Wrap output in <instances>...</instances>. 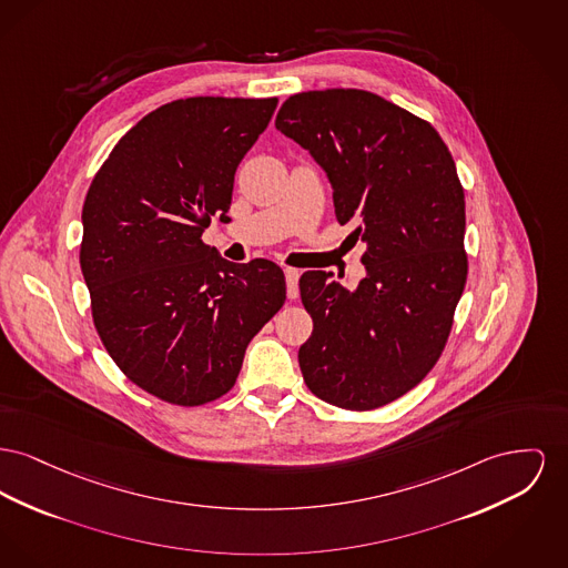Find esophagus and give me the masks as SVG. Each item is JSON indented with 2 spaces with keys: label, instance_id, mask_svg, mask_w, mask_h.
<instances>
[{
  "label": "esophagus",
  "instance_id": "1",
  "mask_svg": "<svg viewBox=\"0 0 568 568\" xmlns=\"http://www.w3.org/2000/svg\"><path fill=\"white\" fill-rule=\"evenodd\" d=\"M298 276L301 272L296 267H285V281H287V296L294 301L298 298Z\"/></svg>",
  "mask_w": 568,
  "mask_h": 568
}]
</instances>
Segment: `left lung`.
<instances>
[{"label":"left lung","instance_id":"8db88e82","mask_svg":"<svg viewBox=\"0 0 568 568\" xmlns=\"http://www.w3.org/2000/svg\"><path fill=\"white\" fill-rule=\"evenodd\" d=\"M274 126L326 171L336 221L367 244L356 290L324 270L301 276L313 317L302 377L336 407H382L434 368L466 287L455 161L429 122L365 90L294 94Z\"/></svg>","mask_w":568,"mask_h":568}]
</instances>
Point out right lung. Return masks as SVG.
I'll return each mask as SVG.
<instances>
[{
    "label": "right lung",
    "mask_w": 568,
    "mask_h": 568,
    "mask_svg": "<svg viewBox=\"0 0 568 568\" xmlns=\"http://www.w3.org/2000/svg\"><path fill=\"white\" fill-rule=\"evenodd\" d=\"M276 102H168L115 143L85 195L79 262L102 345L173 405L230 393L246 345L285 302L274 262L232 264L201 240L212 216L230 221L235 169Z\"/></svg>",
    "instance_id": "obj_1"
}]
</instances>
